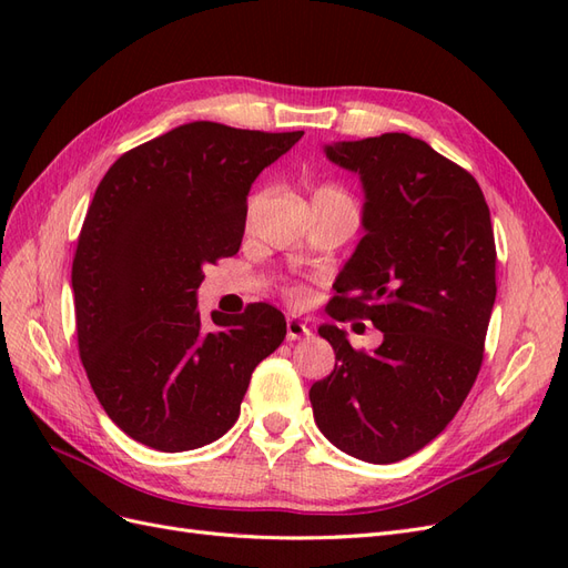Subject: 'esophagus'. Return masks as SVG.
Wrapping results in <instances>:
<instances>
[{
  "mask_svg": "<svg viewBox=\"0 0 568 568\" xmlns=\"http://www.w3.org/2000/svg\"><path fill=\"white\" fill-rule=\"evenodd\" d=\"M311 336V329H307V324L296 320V317H288L286 320V338L288 341H301Z\"/></svg>",
  "mask_w": 568,
  "mask_h": 568,
  "instance_id": "esophagus-1",
  "label": "esophagus"
}]
</instances>
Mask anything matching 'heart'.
Wrapping results in <instances>:
<instances>
[{
    "instance_id": "obj_1",
    "label": "heart",
    "mask_w": 568,
    "mask_h": 568,
    "mask_svg": "<svg viewBox=\"0 0 568 568\" xmlns=\"http://www.w3.org/2000/svg\"><path fill=\"white\" fill-rule=\"evenodd\" d=\"M317 194H341V192H336V189H329V186H324V189H320Z\"/></svg>"
}]
</instances>
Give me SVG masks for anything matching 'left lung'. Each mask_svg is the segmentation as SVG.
<instances>
[{
	"label": "left lung",
	"instance_id": "8db88e82",
	"mask_svg": "<svg viewBox=\"0 0 568 568\" xmlns=\"http://www.w3.org/2000/svg\"><path fill=\"white\" fill-rule=\"evenodd\" d=\"M322 149L365 194L329 315L369 320L384 341L353 351L320 326L336 365L311 388L313 415L338 450L390 464L432 443L476 382L497 291L490 211L467 170L405 132Z\"/></svg>",
	"mask_w": 568,
	"mask_h": 568
}]
</instances>
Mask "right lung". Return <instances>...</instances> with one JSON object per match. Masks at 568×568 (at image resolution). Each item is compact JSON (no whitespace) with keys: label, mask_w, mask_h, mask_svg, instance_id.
Here are the masks:
<instances>
[{"label":"right lung","mask_w":568,"mask_h":568,"mask_svg":"<svg viewBox=\"0 0 568 568\" xmlns=\"http://www.w3.org/2000/svg\"><path fill=\"white\" fill-rule=\"evenodd\" d=\"M303 132L180 125L123 153L99 182L73 261L78 346L106 415L153 450L225 436L251 374L282 346L286 320L199 313L203 267L234 255L251 184Z\"/></svg>","instance_id":"1"}]
</instances>
